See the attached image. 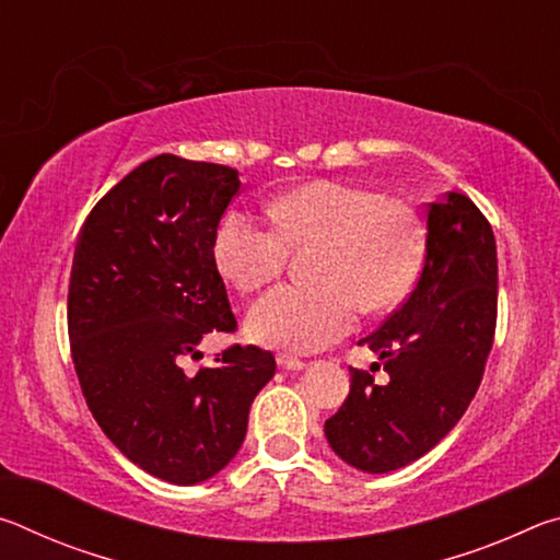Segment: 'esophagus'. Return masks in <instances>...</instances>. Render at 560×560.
<instances>
[{
	"instance_id": "obj_1",
	"label": "esophagus",
	"mask_w": 560,
	"mask_h": 560,
	"mask_svg": "<svg viewBox=\"0 0 560 560\" xmlns=\"http://www.w3.org/2000/svg\"><path fill=\"white\" fill-rule=\"evenodd\" d=\"M279 365L283 368V371H303V368H306V360H299L296 355L283 353V355H279Z\"/></svg>"
}]
</instances>
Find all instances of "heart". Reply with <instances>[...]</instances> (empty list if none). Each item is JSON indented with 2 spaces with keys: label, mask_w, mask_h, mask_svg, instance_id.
I'll return each instance as SVG.
<instances>
[{
  "label": "heart",
  "mask_w": 560,
  "mask_h": 560,
  "mask_svg": "<svg viewBox=\"0 0 560 560\" xmlns=\"http://www.w3.org/2000/svg\"><path fill=\"white\" fill-rule=\"evenodd\" d=\"M277 226L232 212L214 236V264L234 289L259 291L283 271L291 246H320L318 287H279L254 303L249 336L264 346L320 350L350 334L360 303L387 311L422 269L424 230L410 207L343 183L303 185L271 205Z\"/></svg>",
  "instance_id": "heart-1"
}]
</instances>
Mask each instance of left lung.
<instances>
[{
  "mask_svg": "<svg viewBox=\"0 0 560 560\" xmlns=\"http://www.w3.org/2000/svg\"><path fill=\"white\" fill-rule=\"evenodd\" d=\"M497 328V242L467 195L428 207L424 264L407 301L363 343L390 375L350 368V393L326 420L340 459L385 474L420 459L467 410ZM381 363H373L381 368Z\"/></svg>",
  "mask_w": 560,
  "mask_h": 560,
  "instance_id": "left-lung-1",
  "label": "left lung"
}]
</instances>
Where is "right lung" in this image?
<instances>
[{"instance_id": "add662e5", "label": "right lung", "mask_w": 560, "mask_h": 560, "mask_svg": "<svg viewBox=\"0 0 560 560\" xmlns=\"http://www.w3.org/2000/svg\"><path fill=\"white\" fill-rule=\"evenodd\" d=\"M240 187L226 165L158 155L101 197L73 252L69 338L83 397L132 464L179 487L234 459L277 371L257 346L183 371L207 334L236 328L214 236Z\"/></svg>"}]
</instances>
